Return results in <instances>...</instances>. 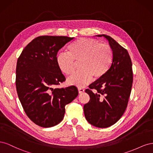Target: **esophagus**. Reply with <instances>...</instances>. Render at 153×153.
I'll return each mask as SVG.
<instances>
[{"mask_svg": "<svg viewBox=\"0 0 153 153\" xmlns=\"http://www.w3.org/2000/svg\"><path fill=\"white\" fill-rule=\"evenodd\" d=\"M78 92H79V94H82L84 92V89H82V88H80V87H78Z\"/></svg>", "mask_w": 153, "mask_h": 153, "instance_id": "1", "label": "esophagus"}]
</instances>
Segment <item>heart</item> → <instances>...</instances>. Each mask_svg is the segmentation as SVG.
Listing matches in <instances>:
<instances>
[{
  "instance_id": "b5f03b06",
  "label": "heart",
  "mask_w": 153,
  "mask_h": 153,
  "mask_svg": "<svg viewBox=\"0 0 153 153\" xmlns=\"http://www.w3.org/2000/svg\"><path fill=\"white\" fill-rule=\"evenodd\" d=\"M113 57L109 45L95 39L82 38L68 46V53H58L56 63L62 73L70 76L80 62V71L68 78V83L81 88L89 84L93 78L99 80L103 77L112 65Z\"/></svg>"
}]
</instances>
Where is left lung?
Segmentation results:
<instances>
[{
    "label": "left lung",
    "mask_w": 153,
    "mask_h": 153,
    "mask_svg": "<svg viewBox=\"0 0 153 153\" xmlns=\"http://www.w3.org/2000/svg\"><path fill=\"white\" fill-rule=\"evenodd\" d=\"M113 50V62L106 75L89 85L90 100L84 105L87 121L104 128L116 123L126 109L133 84L132 62L126 49L110 36L101 34Z\"/></svg>",
    "instance_id": "1"
}]
</instances>
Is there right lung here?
Wrapping results in <instances>:
<instances>
[{"instance_id": "add662e5", "label": "right lung", "mask_w": 153, "mask_h": 153, "mask_svg": "<svg viewBox=\"0 0 153 153\" xmlns=\"http://www.w3.org/2000/svg\"><path fill=\"white\" fill-rule=\"evenodd\" d=\"M74 38L41 36L27 45L18 57L16 87L18 98L28 117L43 128L62 121L65 106L76 98L75 86L57 88L66 80L59 69V50Z\"/></svg>"}]
</instances>
